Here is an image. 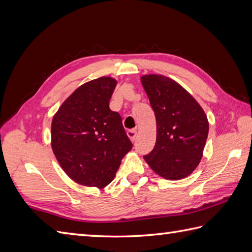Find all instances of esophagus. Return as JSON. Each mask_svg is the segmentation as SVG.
I'll list each match as a JSON object with an SVG mask.
<instances>
[{
	"instance_id": "esophagus-1",
	"label": "esophagus",
	"mask_w": 252,
	"mask_h": 252,
	"mask_svg": "<svg viewBox=\"0 0 252 252\" xmlns=\"http://www.w3.org/2000/svg\"><path fill=\"white\" fill-rule=\"evenodd\" d=\"M126 134H127V136L130 137L131 141H134V140H135V136H136V130H135V129L127 130V131H126Z\"/></svg>"
}]
</instances>
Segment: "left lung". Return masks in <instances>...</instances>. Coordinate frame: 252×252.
<instances>
[{"label":"left lung","instance_id":"obj_1","mask_svg":"<svg viewBox=\"0 0 252 252\" xmlns=\"http://www.w3.org/2000/svg\"><path fill=\"white\" fill-rule=\"evenodd\" d=\"M141 81L157 123L156 144L144 159L164 179L186 178L199 164L206 145L209 122L205 111L172 79L147 74Z\"/></svg>","mask_w":252,"mask_h":252}]
</instances>
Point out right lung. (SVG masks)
<instances>
[{
    "mask_svg": "<svg viewBox=\"0 0 252 252\" xmlns=\"http://www.w3.org/2000/svg\"><path fill=\"white\" fill-rule=\"evenodd\" d=\"M117 81L101 77L84 83L63 101L52 121V148L67 175L104 189L132 149L121 116L109 108Z\"/></svg>",
    "mask_w": 252,
    "mask_h": 252,
    "instance_id": "right-lung-1",
    "label": "right lung"
}]
</instances>
